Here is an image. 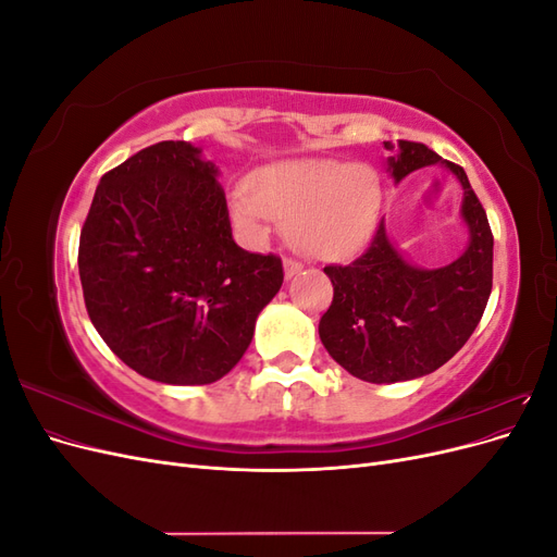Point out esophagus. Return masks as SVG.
Returning <instances> with one entry per match:
<instances>
[{
    "label": "esophagus",
    "instance_id": "34e87169",
    "mask_svg": "<svg viewBox=\"0 0 557 557\" xmlns=\"http://www.w3.org/2000/svg\"><path fill=\"white\" fill-rule=\"evenodd\" d=\"M283 267H285V276H288V278H293L295 274H299V272H301V269H305V264H301L299 260H293V258L285 260V262H283Z\"/></svg>",
    "mask_w": 557,
    "mask_h": 557
}]
</instances>
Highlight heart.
<instances>
[{
    "label": "heart",
    "instance_id": "obj_1",
    "mask_svg": "<svg viewBox=\"0 0 557 557\" xmlns=\"http://www.w3.org/2000/svg\"><path fill=\"white\" fill-rule=\"evenodd\" d=\"M230 195L232 221L262 242L269 225L288 221V242L313 260H344L360 250L379 223V176L346 160H283L250 176Z\"/></svg>",
    "mask_w": 557,
    "mask_h": 557
}]
</instances>
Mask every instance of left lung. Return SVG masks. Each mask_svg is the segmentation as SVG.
Segmentation results:
<instances>
[{
	"label": "left lung",
	"mask_w": 557,
	"mask_h": 557,
	"mask_svg": "<svg viewBox=\"0 0 557 557\" xmlns=\"http://www.w3.org/2000/svg\"><path fill=\"white\" fill-rule=\"evenodd\" d=\"M385 148L395 146L385 141ZM436 162L448 166L465 190L469 246L458 260L440 269L409 264L381 221L358 260L325 267L334 297L320 318V342L348 374L369 383L409 381L446 364L476 330L493 290V232L462 166L442 160L425 144L399 141L387 170L399 183Z\"/></svg>",
	"instance_id": "left-lung-1"
}]
</instances>
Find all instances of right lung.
<instances>
[{
  "label": "right lung",
  "mask_w": 557,
  "mask_h": 557,
  "mask_svg": "<svg viewBox=\"0 0 557 557\" xmlns=\"http://www.w3.org/2000/svg\"><path fill=\"white\" fill-rule=\"evenodd\" d=\"M213 162L188 141L139 150L99 181L78 244L95 330L134 372L223 379L283 283L278 256L234 244Z\"/></svg>",
  "instance_id": "obj_1"
}]
</instances>
